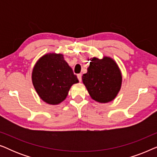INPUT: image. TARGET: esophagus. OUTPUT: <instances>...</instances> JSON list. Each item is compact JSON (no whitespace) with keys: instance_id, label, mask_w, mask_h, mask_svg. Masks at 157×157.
Wrapping results in <instances>:
<instances>
[{"instance_id":"34e87169","label":"esophagus","mask_w":157,"mask_h":157,"mask_svg":"<svg viewBox=\"0 0 157 157\" xmlns=\"http://www.w3.org/2000/svg\"><path fill=\"white\" fill-rule=\"evenodd\" d=\"M77 78H78V81H81V74H78L77 75Z\"/></svg>"}]
</instances>
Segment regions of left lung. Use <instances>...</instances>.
I'll return each mask as SVG.
<instances>
[{
    "label": "left lung",
    "instance_id": "obj_1",
    "mask_svg": "<svg viewBox=\"0 0 157 157\" xmlns=\"http://www.w3.org/2000/svg\"><path fill=\"white\" fill-rule=\"evenodd\" d=\"M87 73L82 76L85 85L92 99L106 104L114 99L121 88L122 74L114 60L109 56L101 59H90Z\"/></svg>",
    "mask_w": 157,
    "mask_h": 157
}]
</instances>
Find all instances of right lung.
Returning a JSON list of instances; mask_svg holds the SVG:
<instances>
[{
    "instance_id": "1",
    "label": "right lung",
    "mask_w": 157,
    "mask_h": 157,
    "mask_svg": "<svg viewBox=\"0 0 157 157\" xmlns=\"http://www.w3.org/2000/svg\"><path fill=\"white\" fill-rule=\"evenodd\" d=\"M31 79L39 97L50 105L61 104L72 85L78 83L63 55L56 53H46L36 61Z\"/></svg>"
}]
</instances>
